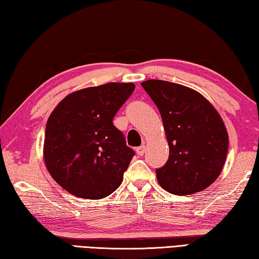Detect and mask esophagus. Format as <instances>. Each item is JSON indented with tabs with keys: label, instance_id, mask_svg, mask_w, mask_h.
Masks as SVG:
<instances>
[{
	"label": "esophagus",
	"instance_id": "1",
	"mask_svg": "<svg viewBox=\"0 0 259 259\" xmlns=\"http://www.w3.org/2000/svg\"><path fill=\"white\" fill-rule=\"evenodd\" d=\"M145 152V145H141L139 148H136V153L139 155H143Z\"/></svg>",
	"mask_w": 259,
	"mask_h": 259
}]
</instances>
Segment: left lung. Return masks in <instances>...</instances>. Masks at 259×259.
Listing matches in <instances>:
<instances>
[{
	"label": "left lung",
	"instance_id": "1",
	"mask_svg": "<svg viewBox=\"0 0 259 259\" xmlns=\"http://www.w3.org/2000/svg\"><path fill=\"white\" fill-rule=\"evenodd\" d=\"M158 107L169 145V158L155 170L159 184L176 195L208 187L223 168L229 138L215 108L190 88L162 80L141 83Z\"/></svg>",
	"mask_w": 259,
	"mask_h": 259
}]
</instances>
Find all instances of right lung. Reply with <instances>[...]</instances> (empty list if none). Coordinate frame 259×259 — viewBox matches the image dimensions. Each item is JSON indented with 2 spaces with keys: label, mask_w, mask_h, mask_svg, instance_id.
<instances>
[{
  "label": "right lung",
  "mask_w": 259,
  "mask_h": 259,
  "mask_svg": "<svg viewBox=\"0 0 259 259\" xmlns=\"http://www.w3.org/2000/svg\"><path fill=\"white\" fill-rule=\"evenodd\" d=\"M133 83L85 88L65 97L47 120L44 159L55 182L76 197L100 199L120 186L134 150L113 119Z\"/></svg>",
  "instance_id": "add662e5"
}]
</instances>
